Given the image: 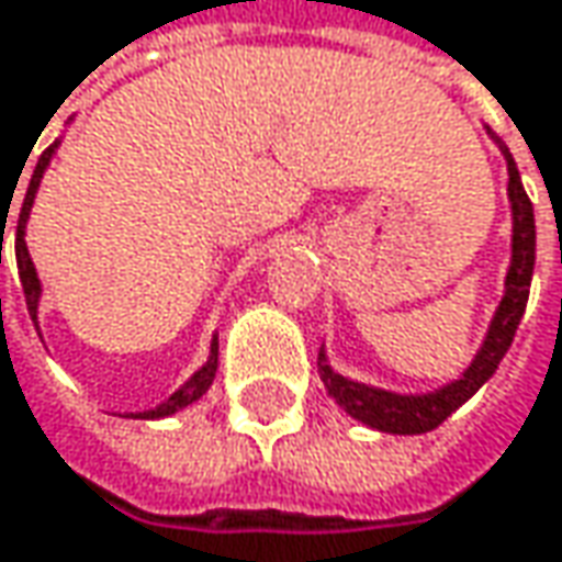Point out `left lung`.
Listing matches in <instances>:
<instances>
[{"mask_svg":"<svg viewBox=\"0 0 562 562\" xmlns=\"http://www.w3.org/2000/svg\"><path fill=\"white\" fill-rule=\"evenodd\" d=\"M486 136L496 143V149L506 158V171H509V215H512V245H509V270L503 280V299L496 305V312L490 317V327L483 334V344L474 352V359L468 362V369L458 379L446 381L432 391H387V387H375L366 381L347 379L340 375L330 359L327 349L321 347L317 352V372L327 387V394L344 407V411L359 419L369 429L379 432H391V436H423L429 429H436L439 423H446L451 413L461 404H468L486 381L493 379V372L499 369L506 349L512 347V337L518 330V321L528 305V289H531V277H535V210L531 200L521 187L515 158L506 149V143L486 126Z\"/></svg>","mask_w":562,"mask_h":562,"instance_id":"obj_1","label":"left lung"}]
</instances>
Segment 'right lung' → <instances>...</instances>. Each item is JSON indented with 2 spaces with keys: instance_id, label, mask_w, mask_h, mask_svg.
Segmentation results:
<instances>
[{
  "instance_id": "right-lung-1",
  "label": "right lung",
  "mask_w": 562,
  "mask_h": 562,
  "mask_svg": "<svg viewBox=\"0 0 562 562\" xmlns=\"http://www.w3.org/2000/svg\"><path fill=\"white\" fill-rule=\"evenodd\" d=\"M59 143L63 139H56L53 146H47V151L37 158V165H34V175H31V183H27V193H24V200H21V213H18V228H15V260H18V277H21V289H24V302H27V312H31V321H34V327H37V334H41V324H37V312H41V295H44V285H41V277H37V267H34V260H31V254H27V241H24V235H27V218H31V206H34V196H37V190H41V181H44V171L50 168L53 155L59 149ZM5 218V215H2ZM5 235V232H2ZM0 250H2V238H0ZM215 369H218V334H213V340H210V356H206V362L190 375V379L183 381L181 387L168 397V401H161V404H155L151 411H139V413H126L130 419H161V416H171V413L183 411V407H190L193 401H200L210 387H213L215 379Z\"/></svg>"
}]
</instances>
